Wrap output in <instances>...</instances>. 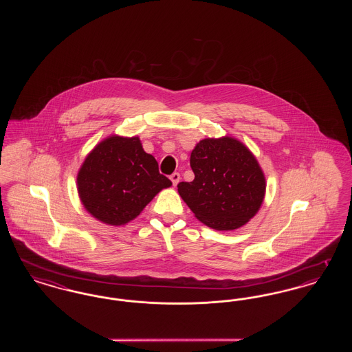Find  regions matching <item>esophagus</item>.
I'll use <instances>...</instances> for the list:
<instances>
[{
  "label": "esophagus",
  "instance_id": "34e87169",
  "mask_svg": "<svg viewBox=\"0 0 352 352\" xmlns=\"http://www.w3.org/2000/svg\"><path fill=\"white\" fill-rule=\"evenodd\" d=\"M170 179H171V182H173L174 186H177L178 182L181 181V174H179V173H173V174L170 175Z\"/></svg>",
  "mask_w": 352,
  "mask_h": 352
}]
</instances>
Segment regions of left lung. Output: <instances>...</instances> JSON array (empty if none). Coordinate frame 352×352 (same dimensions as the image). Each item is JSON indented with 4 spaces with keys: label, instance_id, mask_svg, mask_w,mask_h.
I'll use <instances>...</instances> for the list:
<instances>
[{
    "label": "left lung",
    "instance_id": "1",
    "mask_svg": "<svg viewBox=\"0 0 352 352\" xmlns=\"http://www.w3.org/2000/svg\"><path fill=\"white\" fill-rule=\"evenodd\" d=\"M192 182L178 184L184 203L203 224L232 231L247 224L265 197V175L252 151L234 137L204 138L191 151Z\"/></svg>",
    "mask_w": 352,
    "mask_h": 352
}]
</instances>
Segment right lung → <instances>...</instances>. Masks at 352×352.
Wrapping results in <instances>:
<instances>
[{
	"instance_id": "right-lung-1",
	"label": "right lung",
	"mask_w": 352,
	"mask_h": 352,
	"mask_svg": "<svg viewBox=\"0 0 352 352\" xmlns=\"http://www.w3.org/2000/svg\"><path fill=\"white\" fill-rule=\"evenodd\" d=\"M76 181L84 208L109 226L137 218L162 188L171 186L138 137L116 134L102 140L85 157Z\"/></svg>"
}]
</instances>
